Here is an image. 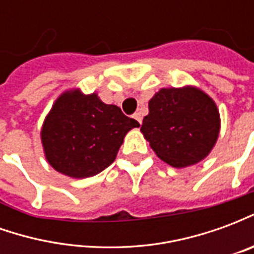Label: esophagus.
I'll list each match as a JSON object with an SVG mask.
<instances>
[{"mask_svg": "<svg viewBox=\"0 0 254 254\" xmlns=\"http://www.w3.org/2000/svg\"><path fill=\"white\" fill-rule=\"evenodd\" d=\"M133 118H134V120H136L138 124H141V121H143V117H141V114H140V113H136V114L133 116Z\"/></svg>", "mask_w": 254, "mask_h": 254, "instance_id": "obj_1", "label": "esophagus"}]
</instances>
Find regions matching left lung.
Here are the masks:
<instances>
[{
    "label": "left lung",
    "mask_w": 254,
    "mask_h": 254,
    "mask_svg": "<svg viewBox=\"0 0 254 254\" xmlns=\"http://www.w3.org/2000/svg\"><path fill=\"white\" fill-rule=\"evenodd\" d=\"M148 110L140 130L159 159L182 169L211 154L220 132V114L202 89L160 88L149 99Z\"/></svg>",
    "instance_id": "left-lung-1"
}]
</instances>
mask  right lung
<instances>
[{
  "label": "right lung",
  "instance_id": "add662e5",
  "mask_svg": "<svg viewBox=\"0 0 254 254\" xmlns=\"http://www.w3.org/2000/svg\"><path fill=\"white\" fill-rule=\"evenodd\" d=\"M116 105L98 94L67 89L54 102L43 121L41 140L49 165L70 178L99 174L116 160L127 133L138 127Z\"/></svg>",
  "mask_w": 254,
  "mask_h": 254
}]
</instances>
